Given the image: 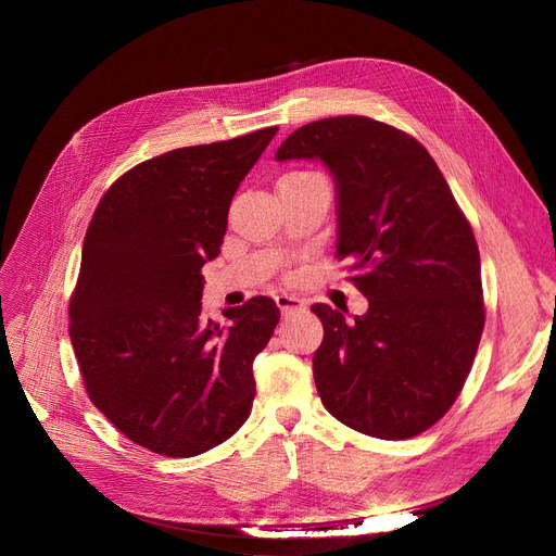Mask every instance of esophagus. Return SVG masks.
Returning <instances> with one entry per match:
<instances>
[{
  "mask_svg": "<svg viewBox=\"0 0 556 556\" xmlns=\"http://www.w3.org/2000/svg\"><path fill=\"white\" fill-rule=\"evenodd\" d=\"M276 304H278V308L285 313V315H290V313H294V311H299L301 306H304V301H301L299 296H292V294H285V292H278L276 296Z\"/></svg>",
  "mask_w": 556,
  "mask_h": 556,
  "instance_id": "1",
  "label": "esophagus"
}]
</instances>
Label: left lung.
I'll use <instances>...</instances> for the list:
<instances>
[{"label":"left lung","instance_id":"obj_1","mask_svg":"<svg viewBox=\"0 0 556 556\" xmlns=\"http://www.w3.org/2000/svg\"><path fill=\"white\" fill-rule=\"evenodd\" d=\"M323 160L339 192V245L366 315L325 304L313 376L325 408L359 433L403 441L452 408L484 329L473 229L427 148L366 115L325 117L278 148Z\"/></svg>","mask_w":556,"mask_h":556}]
</instances>
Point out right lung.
I'll return each mask as SVG.
<instances>
[{
    "label": "right lung",
    "instance_id": "add662e5",
    "mask_svg": "<svg viewBox=\"0 0 556 556\" xmlns=\"http://www.w3.org/2000/svg\"><path fill=\"white\" fill-rule=\"evenodd\" d=\"M278 127L176 148L131 166L99 201L70 299V336L94 406L162 457L225 443L255 399L252 359L280 319L274 299L201 317V266L220 255L241 180Z\"/></svg>",
    "mask_w": 556,
    "mask_h": 556
}]
</instances>
